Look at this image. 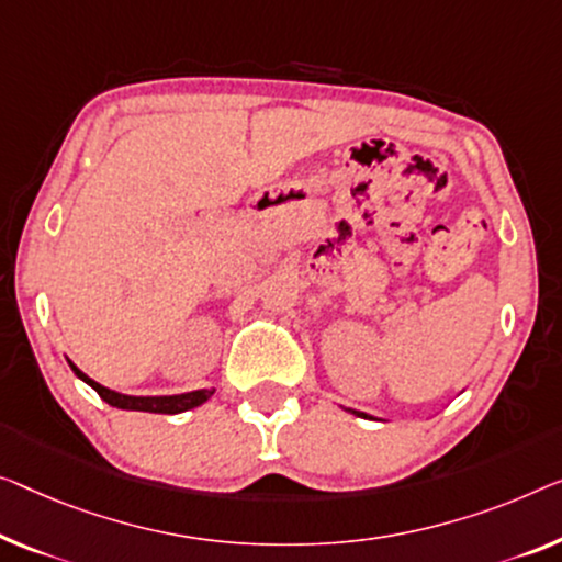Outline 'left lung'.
<instances>
[{"mask_svg": "<svg viewBox=\"0 0 562 562\" xmlns=\"http://www.w3.org/2000/svg\"><path fill=\"white\" fill-rule=\"evenodd\" d=\"M346 412H350L353 416H363V418H373L371 414H366V412H358V408H346Z\"/></svg>", "mask_w": 562, "mask_h": 562, "instance_id": "left-lung-1", "label": "left lung"}]
</instances>
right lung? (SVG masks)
<instances>
[{
	"mask_svg": "<svg viewBox=\"0 0 562 562\" xmlns=\"http://www.w3.org/2000/svg\"><path fill=\"white\" fill-rule=\"evenodd\" d=\"M67 363H70L72 373L78 375L80 381H86L90 389L98 391V396L105 401V404H111L115 408H123V412H148V414H181V412H189V408H196L204 404L214 396V389H199V391H187V393H173V396H128V393H119V391H111L105 386H100L98 381L90 379L80 371L78 366H75L70 358H67Z\"/></svg>",
	"mask_w": 562,
	"mask_h": 562,
	"instance_id": "add662e5",
	"label": "right lung"
}]
</instances>
